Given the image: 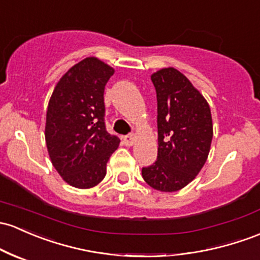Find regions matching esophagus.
Here are the masks:
<instances>
[{
  "label": "esophagus",
  "mask_w": 260,
  "mask_h": 260,
  "mask_svg": "<svg viewBox=\"0 0 260 260\" xmlns=\"http://www.w3.org/2000/svg\"><path fill=\"white\" fill-rule=\"evenodd\" d=\"M123 143L127 147H131V145L135 144V136L133 135H127L123 137Z\"/></svg>",
  "instance_id": "1"
}]
</instances>
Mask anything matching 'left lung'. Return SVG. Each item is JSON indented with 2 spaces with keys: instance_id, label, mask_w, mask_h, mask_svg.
<instances>
[{
  "instance_id": "1",
  "label": "left lung",
  "mask_w": 260,
  "mask_h": 260,
  "mask_svg": "<svg viewBox=\"0 0 260 260\" xmlns=\"http://www.w3.org/2000/svg\"><path fill=\"white\" fill-rule=\"evenodd\" d=\"M158 101V158L142 169L144 181L161 192L190 184L209 156L213 136L206 99L180 71L164 68L150 76Z\"/></svg>"
}]
</instances>
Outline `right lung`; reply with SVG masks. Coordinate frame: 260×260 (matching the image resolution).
<instances>
[{
	"label": "right lung",
	"instance_id": "1",
	"mask_svg": "<svg viewBox=\"0 0 260 260\" xmlns=\"http://www.w3.org/2000/svg\"><path fill=\"white\" fill-rule=\"evenodd\" d=\"M115 69L95 56L71 67L54 87L47 110L45 143L51 164L76 189H91L106 176L119 139L105 127V86Z\"/></svg>",
	"mask_w": 260,
	"mask_h": 260
}]
</instances>
